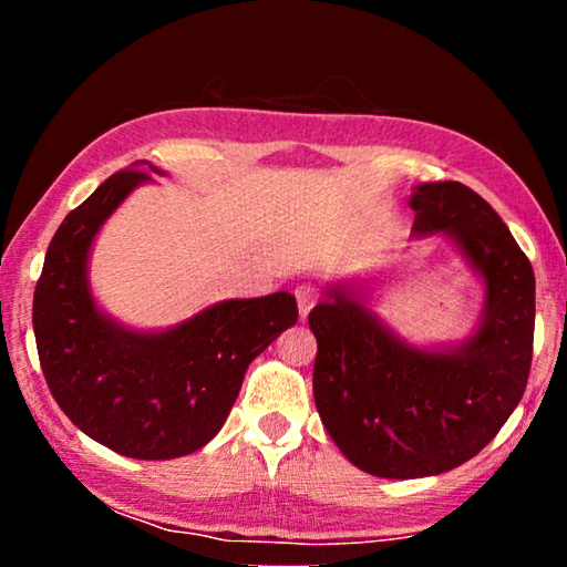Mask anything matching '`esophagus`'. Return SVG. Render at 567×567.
<instances>
[{
	"label": "esophagus",
	"instance_id": "34e87169",
	"mask_svg": "<svg viewBox=\"0 0 567 567\" xmlns=\"http://www.w3.org/2000/svg\"><path fill=\"white\" fill-rule=\"evenodd\" d=\"M295 297H297V307H300V320H305L315 307V302H318V295H315L310 285H302L295 290Z\"/></svg>",
	"mask_w": 567,
	"mask_h": 567
}]
</instances>
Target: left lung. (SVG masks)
Listing matches in <instances>:
<instances>
[{
	"label": "left lung",
	"instance_id": "obj_1",
	"mask_svg": "<svg viewBox=\"0 0 567 567\" xmlns=\"http://www.w3.org/2000/svg\"><path fill=\"white\" fill-rule=\"evenodd\" d=\"M412 239H445L483 287L463 340L415 344L372 307L378 277L328 282L310 312L312 392L340 453L364 473L412 480L475 457L520 402L533 360L535 275L495 209L460 182H422Z\"/></svg>",
	"mask_w": 567,
	"mask_h": 567
}]
</instances>
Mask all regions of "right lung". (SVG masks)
I'll use <instances>...</instances> for the list:
<instances>
[{"label":"right lung","mask_w":567,"mask_h":567,"mask_svg":"<svg viewBox=\"0 0 567 567\" xmlns=\"http://www.w3.org/2000/svg\"><path fill=\"white\" fill-rule=\"evenodd\" d=\"M147 159L132 162L72 209L47 249L34 290V338L56 405L84 435L134 460H172L213 440L245 372L297 322L290 292L219 300L172 328L140 330L104 310L90 260L104 223L150 185Z\"/></svg>","instance_id":"add662e5"}]
</instances>
